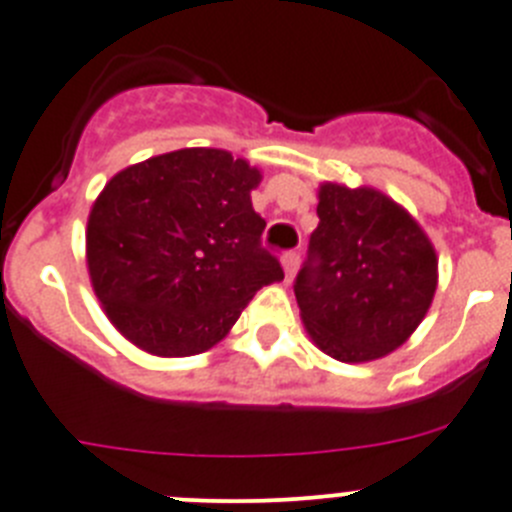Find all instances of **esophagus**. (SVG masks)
<instances>
[{"label":"esophagus","mask_w":512,"mask_h":512,"mask_svg":"<svg viewBox=\"0 0 512 512\" xmlns=\"http://www.w3.org/2000/svg\"><path fill=\"white\" fill-rule=\"evenodd\" d=\"M282 269H284V279H287V282H292V279H295V274H297V269H300V253H295V251L284 253Z\"/></svg>","instance_id":"obj_1"}]
</instances>
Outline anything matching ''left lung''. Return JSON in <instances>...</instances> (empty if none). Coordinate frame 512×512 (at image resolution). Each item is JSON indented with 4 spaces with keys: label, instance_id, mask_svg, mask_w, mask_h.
Listing matches in <instances>:
<instances>
[{
    "label": "left lung",
    "instance_id": "obj_1",
    "mask_svg": "<svg viewBox=\"0 0 512 512\" xmlns=\"http://www.w3.org/2000/svg\"><path fill=\"white\" fill-rule=\"evenodd\" d=\"M295 297L312 343L343 364L382 359L431 307L438 256L418 220L374 187L323 182Z\"/></svg>",
    "mask_w": 512,
    "mask_h": 512
}]
</instances>
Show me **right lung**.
<instances>
[{
  "label": "right lung",
  "mask_w": 512,
  "mask_h": 512,
  "mask_svg": "<svg viewBox=\"0 0 512 512\" xmlns=\"http://www.w3.org/2000/svg\"><path fill=\"white\" fill-rule=\"evenodd\" d=\"M261 171L223 148H182L117 171L87 220V269L133 346L179 359L223 341L284 271L251 205Z\"/></svg>",
  "instance_id": "obj_1"
}]
</instances>
